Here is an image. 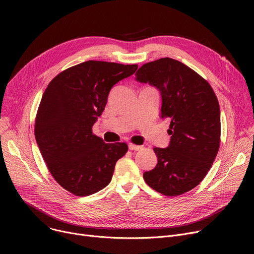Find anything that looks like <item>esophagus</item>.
Here are the masks:
<instances>
[{"label":"esophagus","instance_id":"obj_1","mask_svg":"<svg viewBox=\"0 0 254 254\" xmlns=\"http://www.w3.org/2000/svg\"><path fill=\"white\" fill-rule=\"evenodd\" d=\"M128 148H129V150H135V151H137V150H140V149L142 148V146H139V145H136V144L129 143V144H128Z\"/></svg>","mask_w":254,"mask_h":254}]
</instances>
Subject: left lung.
I'll return each instance as SVG.
<instances>
[{"instance_id":"obj_1","label":"left lung","mask_w":254,"mask_h":254,"mask_svg":"<svg viewBox=\"0 0 254 254\" xmlns=\"http://www.w3.org/2000/svg\"><path fill=\"white\" fill-rule=\"evenodd\" d=\"M136 80L161 91V116L171 120L170 144L153 148L157 165L143 178L165 195L190 191L205 178L219 149L220 109L215 92L202 76L170 58L144 64Z\"/></svg>"}]
</instances>
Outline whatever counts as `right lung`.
<instances>
[{
    "label": "right lung",
    "instance_id": "right-lung-1",
    "mask_svg": "<svg viewBox=\"0 0 254 254\" xmlns=\"http://www.w3.org/2000/svg\"><path fill=\"white\" fill-rule=\"evenodd\" d=\"M138 64L87 61L53 78L40 102L35 137L52 177L69 192L96 193L112 179L115 164L128 147L105 143L92 134L108 95Z\"/></svg>",
    "mask_w": 254,
    "mask_h": 254
}]
</instances>
